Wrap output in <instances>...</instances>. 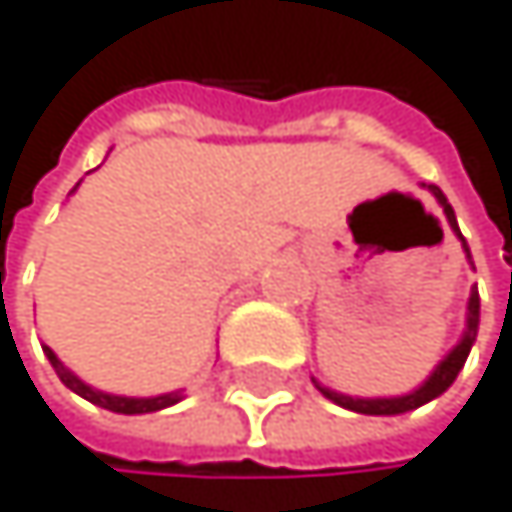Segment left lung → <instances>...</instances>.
I'll return each mask as SVG.
<instances>
[{"label": "left lung", "instance_id": "left-lung-1", "mask_svg": "<svg viewBox=\"0 0 512 512\" xmlns=\"http://www.w3.org/2000/svg\"><path fill=\"white\" fill-rule=\"evenodd\" d=\"M432 193L438 196V203L444 206L447 222L454 225V231L460 234L457 218H454V209H450L447 196H444L438 187H432ZM460 237H463V234H460ZM463 243H466V240H463ZM466 253H469V250H466ZM475 331H479V290H472V297H469V319H466V334H463V341L441 359V366L432 372V378H428L419 391L406 394V397H391V400H353V397H344V394H338V391H328V388H322V385H319V391H322L328 400L347 406V410H353V413H366V416H397V413H406V410H416V406H422V403H428V400H435L438 394H444L450 385H454V378L460 375V369H463V363H466V356H469V350H472Z\"/></svg>", "mask_w": 512, "mask_h": 512}]
</instances>
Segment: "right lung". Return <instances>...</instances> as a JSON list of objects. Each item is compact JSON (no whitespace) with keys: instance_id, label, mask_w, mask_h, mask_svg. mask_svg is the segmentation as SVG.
<instances>
[{"instance_id":"right-lung-1","label":"right lung","mask_w":512,"mask_h":512,"mask_svg":"<svg viewBox=\"0 0 512 512\" xmlns=\"http://www.w3.org/2000/svg\"><path fill=\"white\" fill-rule=\"evenodd\" d=\"M43 353L49 356V363H52V369L58 372V378L65 381V385L74 391V394H80L84 400H90V403H96V406H102V410H112V413H124V416H134V413H156V410H165V406H171V403H178L184 394L181 391H174V394H162V397H115V394H102V391H93L90 385H84L74 372H68L62 363H58V356L49 350V347H43Z\"/></svg>"}]
</instances>
